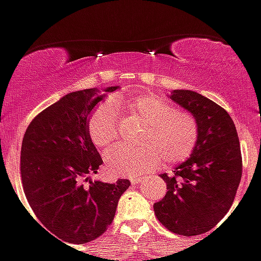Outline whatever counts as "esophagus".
<instances>
[{"mask_svg": "<svg viewBox=\"0 0 261 261\" xmlns=\"http://www.w3.org/2000/svg\"><path fill=\"white\" fill-rule=\"evenodd\" d=\"M142 181H143V178L142 177H131L130 178L131 184H139V182H142Z\"/></svg>", "mask_w": 261, "mask_h": 261, "instance_id": "obj_1", "label": "esophagus"}]
</instances>
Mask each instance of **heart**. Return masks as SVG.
Segmentation results:
<instances>
[{"label":"heart","instance_id":"1","mask_svg":"<svg viewBox=\"0 0 261 261\" xmlns=\"http://www.w3.org/2000/svg\"><path fill=\"white\" fill-rule=\"evenodd\" d=\"M115 108L124 109L146 123L139 139L143 147L117 146L106 153V171L118 177H137L155 171L164 160L167 165L185 162L198 142V122L192 113L174 109L162 97L146 94L127 99L117 98ZM88 133L93 144L108 148L117 139L118 122L112 103L97 106L88 121Z\"/></svg>","mask_w":261,"mask_h":261}]
</instances>
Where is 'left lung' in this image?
<instances>
[{
    "instance_id": "1",
    "label": "left lung",
    "mask_w": 261,
    "mask_h": 261,
    "mask_svg": "<svg viewBox=\"0 0 261 261\" xmlns=\"http://www.w3.org/2000/svg\"><path fill=\"white\" fill-rule=\"evenodd\" d=\"M171 99L196 117L198 142L172 176L160 174L168 192L153 210L169 231L194 237L218 225L234 202L243 167L239 138L228 113L212 99L185 89L173 90Z\"/></svg>"
}]
</instances>
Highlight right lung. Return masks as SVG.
<instances>
[{"mask_svg":"<svg viewBox=\"0 0 261 261\" xmlns=\"http://www.w3.org/2000/svg\"><path fill=\"white\" fill-rule=\"evenodd\" d=\"M98 92L93 88L65 94L34 118L22 140L27 201L42 225L67 243L84 244L102 235L130 187L126 178L115 184L90 180L102 164L88 133L90 112L103 98Z\"/></svg>","mask_w":261,"mask_h":261,"instance_id":"right-lung-1","label":"right lung"}]
</instances>
